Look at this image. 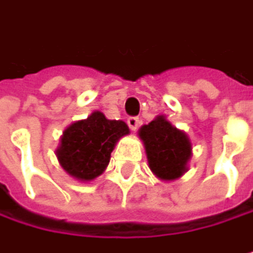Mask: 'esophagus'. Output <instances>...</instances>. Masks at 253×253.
I'll list each match as a JSON object with an SVG mask.
<instances>
[{
	"instance_id": "1",
	"label": "esophagus",
	"mask_w": 253,
	"mask_h": 253,
	"mask_svg": "<svg viewBox=\"0 0 253 253\" xmlns=\"http://www.w3.org/2000/svg\"><path fill=\"white\" fill-rule=\"evenodd\" d=\"M127 124H129L130 130H136L138 126H139V118L138 117H129L127 118Z\"/></svg>"
}]
</instances>
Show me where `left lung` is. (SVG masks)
<instances>
[{"instance_id": "left-lung-1", "label": "left lung", "mask_w": 253, "mask_h": 253, "mask_svg": "<svg viewBox=\"0 0 253 253\" xmlns=\"http://www.w3.org/2000/svg\"><path fill=\"white\" fill-rule=\"evenodd\" d=\"M151 172L164 181L175 180L187 171L192 156L189 136L159 115L139 129Z\"/></svg>"}]
</instances>
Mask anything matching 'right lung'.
<instances>
[{
  "label": "right lung",
  "mask_w": 253,
  "mask_h": 253,
  "mask_svg": "<svg viewBox=\"0 0 253 253\" xmlns=\"http://www.w3.org/2000/svg\"><path fill=\"white\" fill-rule=\"evenodd\" d=\"M124 135H129L127 124L121 120H108L96 111L86 120L69 126L55 154L69 175L89 181L106 169L115 144Z\"/></svg>",
  "instance_id": "add662e5"
}]
</instances>
